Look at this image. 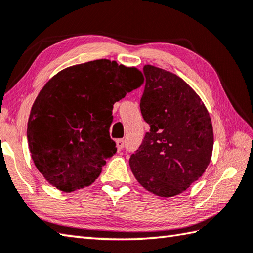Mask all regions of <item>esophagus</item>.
<instances>
[{"label":"esophagus","instance_id":"34e87169","mask_svg":"<svg viewBox=\"0 0 253 253\" xmlns=\"http://www.w3.org/2000/svg\"><path fill=\"white\" fill-rule=\"evenodd\" d=\"M116 146L118 148V150H122V149H124V147H125V141H124L123 139H117Z\"/></svg>","mask_w":253,"mask_h":253}]
</instances>
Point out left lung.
Instances as JSON below:
<instances>
[{
	"label": "left lung",
	"instance_id": "1",
	"mask_svg": "<svg viewBox=\"0 0 253 253\" xmlns=\"http://www.w3.org/2000/svg\"><path fill=\"white\" fill-rule=\"evenodd\" d=\"M140 100L150 130L129 159L137 181L153 194L172 197L190 187L210 165L214 133L210 113L176 74L147 64Z\"/></svg>",
	"mask_w": 253,
	"mask_h": 253
}]
</instances>
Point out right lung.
I'll return each mask as SVG.
<instances>
[{
    "label": "right lung",
    "instance_id": "right-lung-1",
    "mask_svg": "<svg viewBox=\"0 0 253 253\" xmlns=\"http://www.w3.org/2000/svg\"><path fill=\"white\" fill-rule=\"evenodd\" d=\"M141 72L107 59L58 72L35 100L27 124L32 159L51 185L72 192L91 185L116 153L113 105L139 87Z\"/></svg>",
    "mask_w": 253,
    "mask_h": 253
}]
</instances>
